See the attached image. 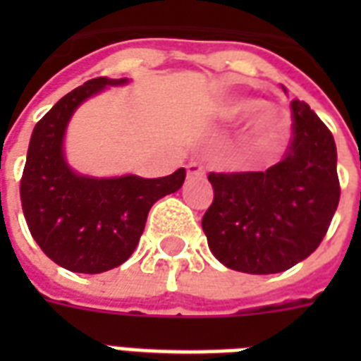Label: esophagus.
<instances>
[{"label": "esophagus", "instance_id": "esophagus-1", "mask_svg": "<svg viewBox=\"0 0 361 361\" xmlns=\"http://www.w3.org/2000/svg\"><path fill=\"white\" fill-rule=\"evenodd\" d=\"M187 174L189 176H204L206 174V166L200 163H189L187 164Z\"/></svg>", "mask_w": 361, "mask_h": 361}]
</instances>
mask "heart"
<instances>
[{
	"label": "heart",
	"mask_w": 361,
	"mask_h": 361,
	"mask_svg": "<svg viewBox=\"0 0 361 361\" xmlns=\"http://www.w3.org/2000/svg\"><path fill=\"white\" fill-rule=\"evenodd\" d=\"M247 114L250 116H247L245 133L249 142L258 149L274 146L275 142L281 138L286 125L285 118L283 116L279 118L274 106L257 104L251 99L226 97L215 109L217 118L221 121H226V123H234Z\"/></svg>",
	"instance_id": "b5f03b06"
}]
</instances>
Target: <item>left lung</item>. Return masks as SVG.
<instances>
[{
  "label": "left lung",
  "instance_id": "left-lung-1",
  "mask_svg": "<svg viewBox=\"0 0 361 361\" xmlns=\"http://www.w3.org/2000/svg\"><path fill=\"white\" fill-rule=\"evenodd\" d=\"M292 138L266 172H209L214 202L202 231L215 258L243 274H279L307 258L324 240L341 187L330 129L294 99Z\"/></svg>",
  "mask_w": 361,
  "mask_h": 361
}]
</instances>
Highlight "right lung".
I'll list each match as a JSON object with an SVG mask.
<instances>
[{
	"label": "right lung",
	"instance_id": "right-lung-1",
	"mask_svg": "<svg viewBox=\"0 0 361 361\" xmlns=\"http://www.w3.org/2000/svg\"><path fill=\"white\" fill-rule=\"evenodd\" d=\"M99 76L61 97L31 133L20 180L25 223L42 252L75 274H103L133 255L159 198L183 185L185 169L164 178L78 176L63 157V135L76 106L106 86L125 84Z\"/></svg>",
	"mask_w": 361,
	"mask_h": 361
}]
</instances>
